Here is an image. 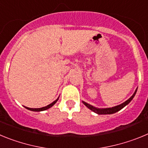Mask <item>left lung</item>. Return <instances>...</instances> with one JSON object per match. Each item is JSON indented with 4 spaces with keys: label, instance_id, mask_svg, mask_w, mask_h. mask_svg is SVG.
Instances as JSON below:
<instances>
[{
    "label": "left lung",
    "instance_id": "obj_1",
    "mask_svg": "<svg viewBox=\"0 0 148 148\" xmlns=\"http://www.w3.org/2000/svg\"><path fill=\"white\" fill-rule=\"evenodd\" d=\"M136 91H137V88L136 90H135V92H134V93L133 94V95H132L131 97L129 99H127V100L126 101H125L124 103H122V104H119V105H117V106H115V107H113V108H95V107H94V106L91 105V104H88V103L85 102V101H82V102H83V104H84V105L87 107V108H89V109L90 110L93 111L94 113H97V114H99V115H107V114H113V113H116V112H118V111L121 110L122 108H124L126 105H127L130 102L132 101V99L134 98V96H135L136 93Z\"/></svg>",
    "mask_w": 148,
    "mask_h": 148
}]
</instances>
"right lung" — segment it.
<instances>
[{
	"label": "right lung",
	"mask_w": 148,
	"mask_h": 148,
	"mask_svg": "<svg viewBox=\"0 0 148 148\" xmlns=\"http://www.w3.org/2000/svg\"><path fill=\"white\" fill-rule=\"evenodd\" d=\"M58 99H59V97L56 99V101H54L53 102H52L51 104H49V105L46 106V107H43V108H27V107H24V108H27V109L29 110L34 111V112H40V111H44V110H48L49 108H52V107H53V106L54 105L56 102H57V101L58 100Z\"/></svg>",
	"instance_id": "obj_1"
}]
</instances>
